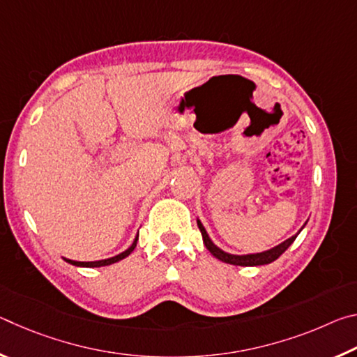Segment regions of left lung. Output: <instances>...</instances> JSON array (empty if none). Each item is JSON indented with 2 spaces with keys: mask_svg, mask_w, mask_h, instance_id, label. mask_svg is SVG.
Returning a JSON list of instances; mask_svg holds the SVG:
<instances>
[{
  "mask_svg": "<svg viewBox=\"0 0 357 357\" xmlns=\"http://www.w3.org/2000/svg\"><path fill=\"white\" fill-rule=\"evenodd\" d=\"M197 223H198V228H200V231H202L203 243H204V245H206V249L213 253L217 259H220V261L228 263V264H236V266H261V264L273 263L274 259L279 258L282 253L293 244V241L296 239V236H298V234H294V236H291L287 241H283L282 244L274 247V249L266 250L261 253H252V255H231V253L223 252L219 249V247L214 245L213 241H211L208 236L206 229H204V227L202 225V222L197 220Z\"/></svg>",
  "mask_w": 357,
  "mask_h": 357,
  "instance_id": "left-lung-1",
  "label": "left lung"
}]
</instances>
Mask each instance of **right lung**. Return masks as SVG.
I'll use <instances>...</instances> for the list:
<instances>
[{"instance_id": "right-lung-1", "label": "right lung", "mask_w": 357, "mask_h": 357, "mask_svg": "<svg viewBox=\"0 0 357 357\" xmlns=\"http://www.w3.org/2000/svg\"><path fill=\"white\" fill-rule=\"evenodd\" d=\"M137 241H138V236L135 238L134 244H132L128 250H124L123 253H119V255H116V257H112V258H107V259H100V261H72V259H66V261L70 263V264H74V266H83V268H100V266L113 264V263H116V261H121V259L126 258V257H129L130 253H132V250L135 249Z\"/></svg>"}]
</instances>
